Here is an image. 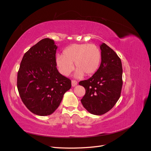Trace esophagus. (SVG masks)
Masks as SVG:
<instances>
[{"instance_id": "obj_1", "label": "esophagus", "mask_w": 151, "mask_h": 151, "mask_svg": "<svg viewBox=\"0 0 151 151\" xmlns=\"http://www.w3.org/2000/svg\"><path fill=\"white\" fill-rule=\"evenodd\" d=\"M77 85V82L76 80H72V87H74Z\"/></svg>"}]
</instances>
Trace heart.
<instances>
[{"label":"heart","mask_w":151,"mask_h":151,"mask_svg":"<svg viewBox=\"0 0 151 151\" xmlns=\"http://www.w3.org/2000/svg\"><path fill=\"white\" fill-rule=\"evenodd\" d=\"M101 62V52L94 44H72L65 48L62 56L56 59L57 65L61 74L67 76L74 68V63L77 70L76 76L81 77L94 74L98 70Z\"/></svg>","instance_id":"obj_1"}]
</instances>
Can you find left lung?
Here are the masks:
<instances>
[{
	"mask_svg": "<svg viewBox=\"0 0 151 151\" xmlns=\"http://www.w3.org/2000/svg\"><path fill=\"white\" fill-rule=\"evenodd\" d=\"M101 62L98 71L79 84L86 89L81 99L90 113L101 115L109 111L119 99L123 85L122 65L120 57L105 43L100 46Z\"/></svg>",
	"mask_w": 151,
	"mask_h": 151,
	"instance_id": "left-lung-1",
	"label": "left lung"
}]
</instances>
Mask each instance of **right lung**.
<instances>
[{"label":"right lung","mask_w":151,"mask_h":151,"mask_svg":"<svg viewBox=\"0 0 151 151\" xmlns=\"http://www.w3.org/2000/svg\"><path fill=\"white\" fill-rule=\"evenodd\" d=\"M57 49L53 40L44 38L24 53L21 62L18 92L26 108L35 115H51L71 88V81L57 68Z\"/></svg>","instance_id":"add662e5"}]
</instances>
